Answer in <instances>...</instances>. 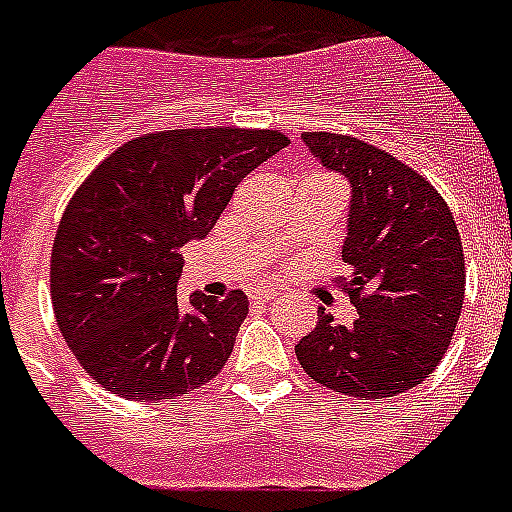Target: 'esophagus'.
Masks as SVG:
<instances>
[{
	"instance_id": "1",
	"label": "esophagus",
	"mask_w": 512,
	"mask_h": 512,
	"mask_svg": "<svg viewBox=\"0 0 512 512\" xmlns=\"http://www.w3.org/2000/svg\"><path fill=\"white\" fill-rule=\"evenodd\" d=\"M276 291L273 289H252L249 291V299H252V302H257V304H265V302H270V299H276Z\"/></svg>"
}]
</instances>
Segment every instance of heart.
<instances>
[{"mask_svg":"<svg viewBox=\"0 0 512 512\" xmlns=\"http://www.w3.org/2000/svg\"><path fill=\"white\" fill-rule=\"evenodd\" d=\"M307 179H336V176H330L328 171H312V174H309Z\"/></svg>","mask_w":512,"mask_h":512,"instance_id":"b5f03b06","label":"heart"}]
</instances>
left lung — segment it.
Instances as JSON below:
<instances>
[{"mask_svg":"<svg viewBox=\"0 0 512 512\" xmlns=\"http://www.w3.org/2000/svg\"><path fill=\"white\" fill-rule=\"evenodd\" d=\"M312 156L351 182L349 236L336 283L359 317L338 325L325 309L296 343V359L322 388L356 401L416 388L448 351L466 294L458 226L440 192L359 137L304 132Z\"/></svg>","mask_w":512,"mask_h":512,"instance_id":"obj_1","label":"left lung"}]
</instances>
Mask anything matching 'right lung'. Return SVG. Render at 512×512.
Instances as JSON below:
<instances>
[{
  "instance_id": "add662e5",
  "label": "right lung",
  "mask_w": 512,
  "mask_h": 512,
  "mask_svg": "<svg viewBox=\"0 0 512 512\" xmlns=\"http://www.w3.org/2000/svg\"><path fill=\"white\" fill-rule=\"evenodd\" d=\"M286 145L278 130L150 132L85 176L51 247V304L101 388L158 403L200 388L229 362L247 296L234 289L176 302L182 247L208 236L236 184Z\"/></svg>"
}]
</instances>
